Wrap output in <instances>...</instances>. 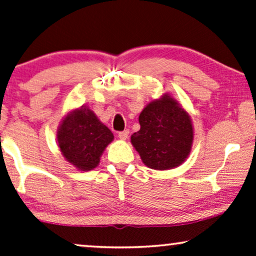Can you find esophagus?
Segmentation results:
<instances>
[{"label":"esophagus","mask_w":256,"mask_h":256,"mask_svg":"<svg viewBox=\"0 0 256 256\" xmlns=\"http://www.w3.org/2000/svg\"><path fill=\"white\" fill-rule=\"evenodd\" d=\"M118 136H120V139H122V140L128 139V130H124V131H122V132L118 133Z\"/></svg>","instance_id":"obj_1"}]
</instances>
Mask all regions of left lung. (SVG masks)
<instances>
[{
    "label": "left lung",
    "mask_w": 256,
    "mask_h": 256,
    "mask_svg": "<svg viewBox=\"0 0 256 256\" xmlns=\"http://www.w3.org/2000/svg\"><path fill=\"white\" fill-rule=\"evenodd\" d=\"M140 130L131 142L144 164L156 170L176 168L192 150L194 128L189 114L168 94L154 100L139 114Z\"/></svg>",
    "instance_id": "obj_1"
}]
</instances>
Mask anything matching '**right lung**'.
<instances>
[{
	"label": "right lung",
	"instance_id": "right-lung-1",
	"mask_svg": "<svg viewBox=\"0 0 256 256\" xmlns=\"http://www.w3.org/2000/svg\"><path fill=\"white\" fill-rule=\"evenodd\" d=\"M56 138L64 159L78 170L88 172L98 166L100 158L114 140V134L94 111L81 106L64 116Z\"/></svg>",
	"mask_w": 256,
	"mask_h": 256
}]
</instances>
